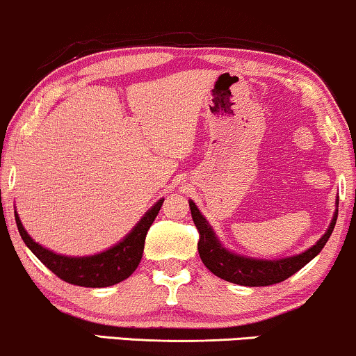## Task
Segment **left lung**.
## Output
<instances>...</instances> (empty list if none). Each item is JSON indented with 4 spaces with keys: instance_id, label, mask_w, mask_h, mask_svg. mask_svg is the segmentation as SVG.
<instances>
[{
    "instance_id": "8db88e82",
    "label": "left lung",
    "mask_w": 356,
    "mask_h": 356,
    "mask_svg": "<svg viewBox=\"0 0 356 356\" xmlns=\"http://www.w3.org/2000/svg\"><path fill=\"white\" fill-rule=\"evenodd\" d=\"M188 207H191L193 223H195L197 230L200 233L199 254L202 258V263L215 276L222 277L228 282H233V284L248 287L277 284V282L286 281L292 274L298 273L299 269H302L325 246L332 232H334L337 215H339V199H337L332 222L328 225L327 232L321 236V240L316 241V245H312L309 250L302 251V253L287 256V258L259 259L251 258V256L238 254L235 251L225 248L223 243L218 240L217 233L213 232L211 225L207 222L202 211L197 209L193 200H188Z\"/></svg>"
}]
</instances>
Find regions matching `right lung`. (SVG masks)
Listing matches in <instances>:
<instances>
[{"instance_id": "1", "label": "right lung", "mask_w": 356, "mask_h": 356, "mask_svg": "<svg viewBox=\"0 0 356 356\" xmlns=\"http://www.w3.org/2000/svg\"><path fill=\"white\" fill-rule=\"evenodd\" d=\"M164 199L157 200L149 210L143 215L141 220L134 225L133 230L123 240L110 246L105 251L90 256H65L56 251L44 248L35 243L26 228L22 227L19 215L15 210L17 230L26 246L38 256L40 263H44L51 271L64 279L65 282L82 287H108L124 281L134 273L138 264L141 263L145 241L149 227L159 213Z\"/></svg>"}]
</instances>
